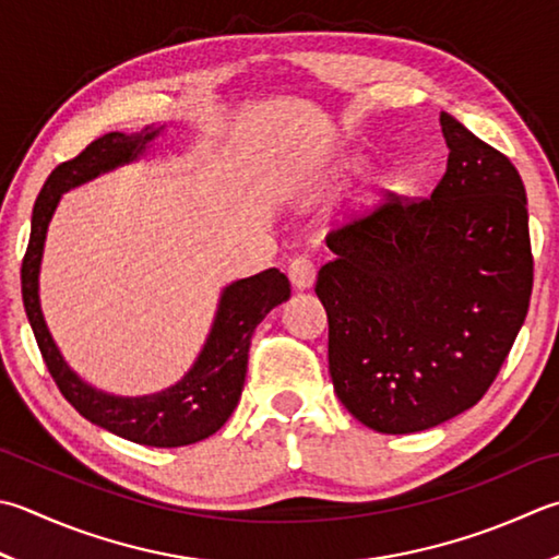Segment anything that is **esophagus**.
<instances>
[{
  "label": "esophagus",
  "instance_id": "obj_1",
  "mask_svg": "<svg viewBox=\"0 0 559 559\" xmlns=\"http://www.w3.org/2000/svg\"><path fill=\"white\" fill-rule=\"evenodd\" d=\"M288 276H290L293 286L298 288V290L310 288L312 283H314V276H317L314 261L308 259V257H295L290 261V266H288Z\"/></svg>",
  "mask_w": 559,
  "mask_h": 559
}]
</instances>
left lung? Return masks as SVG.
I'll list each match as a JSON object with an SVG mask.
<instances>
[{"label":"left lung","instance_id":"1","mask_svg":"<svg viewBox=\"0 0 559 559\" xmlns=\"http://www.w3.org/2000/svg\"><path fill=\"white\" fill-rule=\"evenodd\" d=\"M448 167L326 237L314 293L336 397L368 429L414 433L475 407L526 320V189L509 157L441 114Z\"/></svg>","mask_w":559,"mask_h":559}]
</instances>
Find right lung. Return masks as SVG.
Masks as SVG:
<instances>
[{"label":"right lung","instance_id":"obj_1","mask_svg":"<svg viewBox=\"0 0 559 559\" xmlns=\"http://www.w3.org/2000/svg\"><path fill=\"white\" fill-rule=\"evenodd\" d=\"M162 130V126H147L133 135L106 133L86 145L74 159L52 169L33 205L31 237L24 264H21V295H24L33 336L55 385L84 419L140 445L179 448L213 436L235 412L245 388L251 334L276 305L290 298L288 278L278 269H266L257 276L229 283L217 302L203 352L189 373L177 385L145 397H116L86 385L64 364L43 320L38 300L43 245H46L50 217L60 203V195L120 164L135 162Z\"/></svg>","mask_w":559,"mask_h":559}]
</instances>
